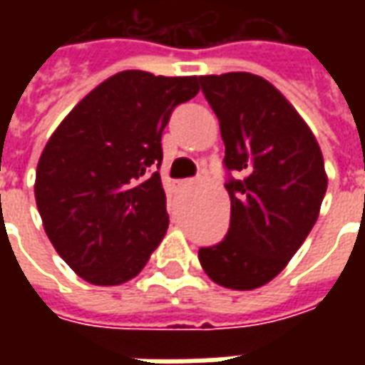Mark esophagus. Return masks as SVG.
<instances>
[{
	"label": "esophagus",
	"mask_w": 365,
	"mask_h": 365,
	"mask_svg": "<svg viewBox=\"0 0 365 365\" xmlns=\"http://www.w3.org/2000/svg\"><path fill=\"white\" fill-rule=\"evenodd\" d=\"M190 180H180V182H175V185H178V187H185V185H190Z\"/></svg>",
	"instance_id": "obj_1"
}]
</instances>
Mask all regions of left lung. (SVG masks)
Here are the masks:
<instances>
[{
	"instance_id": "left-lung-1",
	"label": "left lung",
	"mask_w": 365,
	"mask_h": 365,
	"mask_svg": "<svg viewBox=\"0 0 365 365\" xmlns=\"http://www.w3.org/2000/svg\"><path fill=\"white\" fill-rule=\"evenodd\" d=\"M199 82L221 127L230 197L229 232L199 248V262L222 287L256 289L287 266L317 222L327 193L322 152L268 80L229 72Z\"/></svg>"
}]
</instances>
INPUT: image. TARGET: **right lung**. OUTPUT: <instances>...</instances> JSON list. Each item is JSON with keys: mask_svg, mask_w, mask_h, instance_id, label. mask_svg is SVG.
<instances>
[{"mask_svg": "<svg viewBox=\"0 0 365 365\" xmlns=\"http://www.w3.org/2000/svg\"><path fill=\"white\" fill-rule=\"evenodd\" d=\"M199 78L127 70L99 83L52 133L36 166L35 199L60 258L93 285H119L166 235L156 172L162 133Z\"/></svg>", "mask_w": 365, "mask_h": 365, "instance_id": "1", "label": "right lung"}]
</instances>
